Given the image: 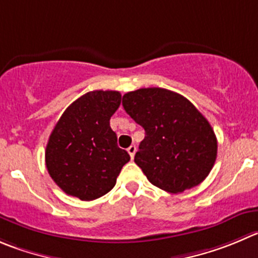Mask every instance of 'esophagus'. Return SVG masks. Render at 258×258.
Here are the masks:
<instances>
[{
  "instance_id": "obj_1",
  "label": "esophagus",
  "mask_w": 258,
  "mask_h": 258,
  "mask_svg": "<svg viewBox=\"0 0 258 258\" xmlns=\"http://www.w3.org/2000/svg\"><path fill=\"white\" fill-rule=\"evenodd\" d=\"M136 152H137V147L134 146V144H132V146L127 148V153H129V156H131L132 159L134 158V154H136Z\"/></svg>"
}]
</instances>
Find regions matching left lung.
Listing matches in <instances>:
<instances>
[{
  "mask_svg": "<svg viewBox=\"0 0 258 258\" xmlns=\"http://www.w3.org/2000/svg\"><path fill=\"white\" fill-rule=\"evenodd\" d=\"M122 106L146 131L134 162L149 182L180 194L207 178L217 159V137L186 97L166 88H139L122 96Z\"/></svg>",
  "mask_w": 258,
  "mask_h": 258,
  "instance_id": "obj_1",
  "label": "left lung"
}]
</instances>
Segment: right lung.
Masks as SVG:
<instances>
[{
    "mask_svg": "<svg viewBox=\"0 0 258 258\" xmlns=\"http://www.w3.org/2000/svg\"><path fill=\"white\" fill-rule=\"evenodd\" d=\"M120 102L117 91H91L72 102L54 126L45 164L54 182L68 195L85 201L101 198L131 161L110 127Z\"/></svg>",
    "mask_w": 258,
    "mask_h": 258,
    "instance_id": "right-lung-1",
    "label": "right lung"
}]
</instances>
